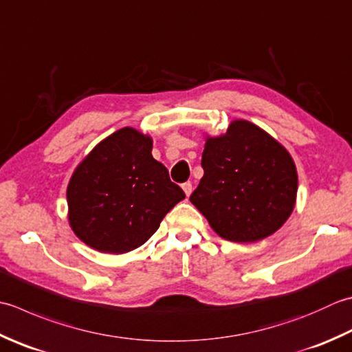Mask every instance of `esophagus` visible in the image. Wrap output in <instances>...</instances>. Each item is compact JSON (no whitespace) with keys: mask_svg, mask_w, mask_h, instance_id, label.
I'll list each match as a JSON object with an SVG mask.
<instances>
[{"mask_svg":"<svg viewBox=\"0 0 352 352\" xmlns=\"http://www.w3.org/2000/svg\"><path fill=\"white\" fill-rule=\"evenodd\" d=\"M183 190H184V194H186V197H189L190 194H192V183H184L183 186Z\"/></svg>","mask_w":352,"mask_h":352,"instance_id":"1","label":"esophagus"}]
</instances>
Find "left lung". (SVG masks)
Instances as JSON below:
<instances>
[{"label":"left lung","instance_id":"8db88e82","mask_svg":"<svg viewBox=\"0 0 352 352\" xmlns=\"http://www.w3.org/2000/svg\"><path fill=\"white\" fill-rule=\"evenodd\" d=\"M204 175L190 195L217 235L256 243L273 235L292 215L298 170L290 153L247 120H233L221 135H206Z\"/></svg>","mask_w":352,"mask_h":352}]
</instances>
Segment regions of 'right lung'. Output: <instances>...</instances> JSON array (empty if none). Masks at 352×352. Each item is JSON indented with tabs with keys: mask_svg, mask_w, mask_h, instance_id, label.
Here are the masks:
<instances>
[{
	"mask_svg": "<svg viewBox=\"0 0 352 352\" xmlns=\"http://www.w3.org/2000/svg\"><path fill=\"white\" fill-rule=\"evenodd\" d=\"M184 199L180 186L153 157V137L122 128L91 149L68 182V223L82 243L126 253L154 235Z\"/></svg>",
	"mask_w": 352,
	"mask_h": 352,
	"instance_id": "add662e5",
	"label": "right lung"
}]
</instances>
